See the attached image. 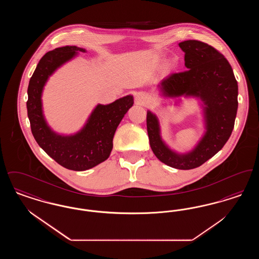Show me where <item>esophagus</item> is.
I'll list each match as a JSON object with an SVG mask.
<instances>
[{
  "mask_svg": "<svg viewBox=\"0 0 259 259\" xmlns=\"http://www.w3.org/2000/svg\"><path fill=\"white\" fill-rule=\"evenodd\" d=\"M136 103L140 106H147L148 104V99L143 93H138L136 95Z\"/></svg>",
  "mask_w": 259,
  "mask_h": 259,
  "instance_id": "obj_1",
  "label": "esophagus"
}]
</instances>
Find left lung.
<instances>
[{
  "mask_svg": "<svg viewBox=\"0 0 259 259\" xmlns=\"http://www.w3.org/2000/svg\"><path fill=\"white\" fill-rule=\"evenodd\" d=\"M179 47L185 52L187 71L172 74L157 88L166 98L201 100L206 131L194 148L179 153L162 140L159 119L150 111L147 113V127L150 148L161 162L176 169L190 170L217 154L231 136L238 110V83L229 62L212 47L195 39L182 41Z\"/></svg>",
  "mask_w": 259,
  "mask_h": 259,
  "instance_id": "1",
  "label": "left lung"
}]
</instances>
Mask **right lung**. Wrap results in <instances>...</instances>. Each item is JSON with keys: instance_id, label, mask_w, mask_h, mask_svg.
<instances>
[{"instance_id": "1", "label": "right lung", "mask_w": 259, "mask_h": 259, "mask_svg": "<svg viewBox=\"0 0 259 259\" xmlns=\"http://www.w3.org/2000/svg\"><path fill=\"white\" fill-rule=\"evenodd\" d=\"M87 50L75 46L62 47L46 53L37 63L28 87L27 111L32 134L37 145L52 159L73 171H85L107 160L112 149V139L134 98L127 95L108 105L98 104L87 123L73 135H60L47 122L41 95L50 75L65 63Z\"/></svg>"}]
</instances>
